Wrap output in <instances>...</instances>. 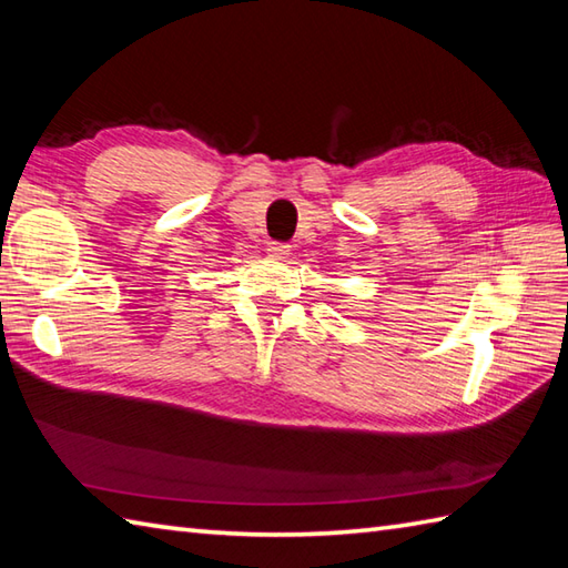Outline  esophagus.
<instances>
[{"label":"esophagus","instance_id":"34e87169","mask_svg":"<svg viewBox=\"0 0 568 568\" xmlns=\"http://www.w3.org/2000/svg\"><path fill=\"white\" fill-rule=\"evenodd\" d=\"M268 253L273 258H285L291 253V244H285V241H271Z\"/></svg>","mask_w":568,"mask_h":568}]
</instances>
